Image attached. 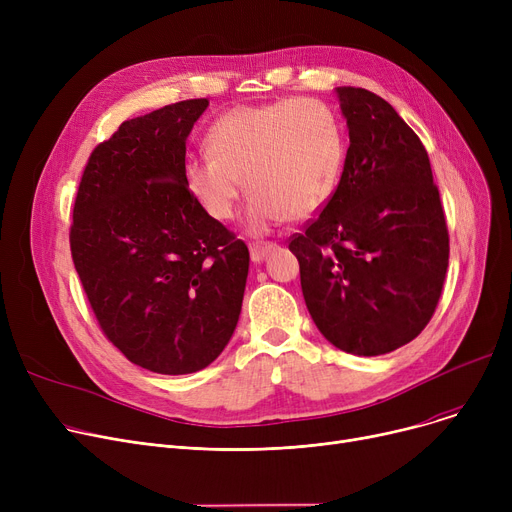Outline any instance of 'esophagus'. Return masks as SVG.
<instances>
[{
  "label": "esophagus",
  "mask_w": 512,
  "mask_h": 512,
  "mask_svg": "<svg viewBox=\"0 0 512 512\" xmlns=\"http://www.w3.org/2000/svg\"><path fill=\"white\" fill-rule=\"evenodd\" d=\"M272 249H274L272 242H253V245L249 247V251H251V261H253V263H261L267 255L272 253Z\"/></svg>",
  "instance_id": "obj_1"
}]
</instances>
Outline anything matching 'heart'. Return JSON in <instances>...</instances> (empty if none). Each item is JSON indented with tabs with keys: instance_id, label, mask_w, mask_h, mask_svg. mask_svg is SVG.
Here are the masks:
<instances>
[{
	"instance_id": "b5f03b06",
	"label": "heart",
	"mask_w": 512,
	"mask_h": 512,
	"mask_svg": "<svg viewBox=\"0 0 512 512\" xmlns=\"http://www.w3.org/2000/svg\"><path fill=\"white\" fill-rule=\"evenodd\" d=\"M207 153L186 157L182 178L213 220L236 213L242 178L251 193L247 224L263 234L282 222L303 220L332 193L342 137L336 118L315 99L240 105L215 120Z\"/></svg>"
}]
</instances>
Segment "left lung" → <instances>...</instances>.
Wrapping results in <instances>:
<instances>
[{
    "label": "left lung",
    "instance_id": "8db88e82",
    "mask_svg": "<svg viewBox=\"0 0 512 512\" xmlns=\"http://www.w3.org/2000/svg\"><path fill=\"white\" fill-rule=\"evenodd\" d=\"M348 145L334 195L288 249L317 330L359 357L396 351L432 319L448 267V228L429 157L394 107L336 89Z\"/></svg>",
    "mask_w": 512,
    "mask_h": 512
}]
</instances>
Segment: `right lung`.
<instances>
[{
  "label": "right lung",
  "instance_id": "obj_1",
  "mask_svg": "<svg viewBox=\"0 0 512 512\" xmlns=\"http://www.w3.org/2000/svg\"><path fill=\"white\" fill-rule=\"evenodd\" d=\"M207 99L120 124L83 172L70 251L103 334L134 365L184 375L230 342L249 249L188 191L186 139Z\"/></svg>",
  "mask_w": 512,
  "mask_h": 512
}]
</instances>
